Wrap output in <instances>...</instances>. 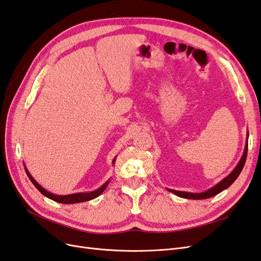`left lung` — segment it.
<instances>
[{"mask_svg":"<svg viewBox=\"0 0 261 261\" xmlns=\"http://www.w3.org/2000/svg\"><path fill=\"white\" fill-rule=\"evenodd\" d=\"M247 150H248V134H247V141H246V145H245L244 153L241 158L239 164L236 165L235 169L225 178H223L216 186H213L212 188L208 189V191L203 192V193H188V192L174 191V189H169V188H168V191H170L173 194H175L178 197H181V198H186V199H206V198H210V197L218 195L219 193L224 191V189H226L227 187H230L234 183V180L238 178L239 175L241 174V172L245 165V162H246Z\"/></svg>","mask_w":261,"mask_h":261,"instance_id":"1","label":"left lung"}]
</instances>
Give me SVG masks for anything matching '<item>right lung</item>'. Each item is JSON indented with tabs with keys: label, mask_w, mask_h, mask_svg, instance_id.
<instances>
[{
	"label": "right lung",
	"mask_w": 261,
	"mask_h": 261,
	"mask_svg": "<svg viewBox=\"0 0 261 261\" xmlns=\"http://www.w3.org/2000/svg\"><path fill=\"white\" fill-rule=\"evenodd\" d=\"M114 162H115V159H113V163ZM25 170H26V173H27L29 179L31 180V183H33L37 187L39 192H40L42 195H44L45 197H48V198H50L54 201H57V202H60V203H67V204L68 203H77V202L88 201V200L97 198L98 196H100L102 193L105 192V189L107 188V186L110 183V180H108L100 188L96 189V191H93V192H90V193H77V194H72V195H64V196L54 195V194L46 191V189H44L42 186L39 185L37 181L35 180V178L31 176V174L28 172V170L26 168H25Z\"/></svg>",
	"instance_id": "obj_1"
}]
</instances>
